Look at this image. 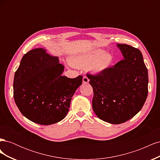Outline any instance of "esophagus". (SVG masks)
I'll return each instance as SVG.
<instances>
[{"mask_svg": "<svg viewBox=\"0 0 160 160\" xmlns=\"http://www.w3.org/2000/svg\"><path fill=\"white\" fill-rule=\"evenodd\" d=\"M89 81V79H88V77H86V76H83V83H88Z\"/></svg>", "mask_w": 160, "mask_h": 160, "instance_id": "34e87169", "label": "esophagus"}]
</instances>
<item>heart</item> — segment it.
Masks as SVG:
<instances>
[{
  "label": "heart",
  "instance_id": "obj_1",
  "mask_svg": "<svg viewBox=\"0 0 160 160\" xmlns=\"http://www.w3.org/2000/svg\"><path fill=\"white\" fill-rule=\"evenodd\" d=\"M113 55L102 49H95L85 54L76 56L70 59L71 64L76 67H85L93 73H101L112 64Z\"/></svg>",
  "mask_w": 160,
  "mask_h": 160
}]
</instances>
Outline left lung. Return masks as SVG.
Returning <instances> with one entry per match:
<instances>
[{"label": "left lung", "instance_id": "obj_1", "mask_svg": "<svg viewBox=\"0 0 160 160\" xmlns=\"http://www.w3.org/2000/svg\"><path fill=\"white\" fill-rule=\"evenodd\" d=\"M117 46L123 60L98 75L87 74L93 89V111L100 119L111 124L134 117L148 93V72L142 52L128 45Z\"/></svg>", "mask_w": 160, "mask_h": 160}]
</instances>
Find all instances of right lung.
<instances>
[{"label":"right lung","mask_w":160,"mask_h":160,"mask_svg":"<svg viewBox=\"0 0 160 160\" xmlns=\"http://www.w3.org/2000/svg\"><path fill=\"white\" fill-rule=\"evenodd\" d=\"M64 68L59 58L42 48L24 55L14 74L13 95L19 111L28 119L51 125L65 118L83 76H62Z\"/></svg>","instance_id":"obj_1"}]
</instances>
